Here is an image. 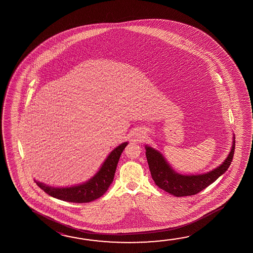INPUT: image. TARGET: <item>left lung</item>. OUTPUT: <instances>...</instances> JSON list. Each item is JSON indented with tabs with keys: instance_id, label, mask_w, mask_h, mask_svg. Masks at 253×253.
Here are the masks:
<instances>
[{
	"instance_id": "obj_1",
	"label": "left lung",
	"mask_w": 253,
	"mask_h": 253,
	"mask_svg": "<svg viewBox=\"0 0 253 253\" xmlns=\"http://www.w3.org/2000/svg\"><path fill=\"white\" fill-rule=\"evenodd\" d=\"M145 150L150 172L155 184L173 196L185 197L203 191L228 170L235 153V138L233 141L232 149L223 163L210 172L202 174L185 175L178 174L172 169L162 153L157 150L147 145H145Z\"/></svg>"
}]
</instances>
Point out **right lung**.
I'll return each mask as SVG.
<instances>
[{
    "label": "right lung",
    "instance_id": "obj_1",
    "mask_svg": "<svg viewBox=\"0 0 253 253\" xmlns=\"http://www.w3.org/2000/svg\"><path fill=\"white\" fill-rule=\"evenodd\" d=\"M127 145L128 143L125 142L113 150L95 175L82 184L55 188L46 185L43 182L37 181L35 182L46 194L60 200L72 203H87L93 201L108 191V187L112 183L121 154Z\"/></svg>",
    "mask_w": 253,
    "mask_h": 253
}]
</instances>
